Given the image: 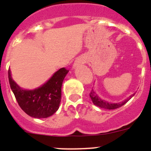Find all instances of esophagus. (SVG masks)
<instances>
[{
	"mask_svg": "<svg viewBox=\"0 0 151 151\" xmlns=\"http://www.w3.org/2000/svg\"><path fill=\"white\" fill-rule=\"evenodd\" d=\"M84 63H85V60H83L82 59H77L76 60V61H75L74 64H73V67H76V66H80V65H82V64H83Z\"/></svg>",
	"mask_w": 151,
	"mask_h": 151,
	"instance_id": "1",
	"label": "esophagus"
}]
</instances>
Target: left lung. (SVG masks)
Wrapping results in <instances>:
<instances>
[{"label":"left lung","mask_w":151,"mask_h":151,"mask_svg":"<svg viewBox=\"0 0 151 151\" xmlns=\"http://www.w3.org/2000/svg\"><path fill=\"white\" fill-rule=\"evenodd\" d=\"M134 96V94L131 95L130 97L128 98L127 100H125V101H122V102L120 103H117V104H111V103H109L107 101H105L104 100L101 99L97 94H96L95 92L93 91V89L91 90L90 93V97L91 99L92 102L94 103V104L96 105V106H99L101 108H104V109H106V110H114V109H116V108L120 107V106H123L125 103H127V101L129 100H130L132 97Z\"/></svg>","instance_id":"left-lung-1"}]
</instances>
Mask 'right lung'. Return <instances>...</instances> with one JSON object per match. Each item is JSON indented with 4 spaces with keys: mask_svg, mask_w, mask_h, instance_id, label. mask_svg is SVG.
I'll use <instances>...</instances> for the list:
<instances>
[{
    "mask_svg": "<svg viewBox=\"0 0 151 151\" xmlns=\"http://www.w3.org/2000/svg\"><path fill=\"white\" fill-rule=\"evenodd\" d=\"M68 72L66 68H61L46 83L35 90H24L18 86L12 78L10 69L8 78L10 88L21 109L34 118H47L59 108L62 84Z\"/></svg>",
    "mask_w": 151,
    "mask_h": 151,
    "instance_id": "right-lung-1",
    "label": "right lung"
}]
</instances>
